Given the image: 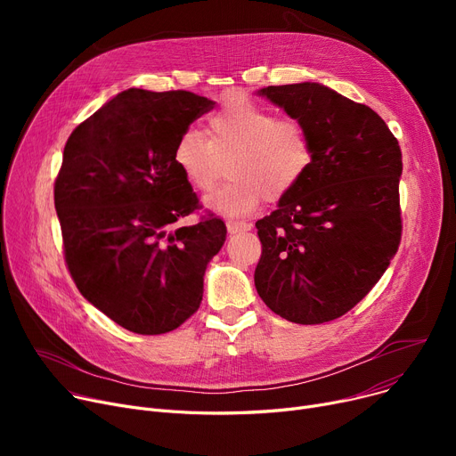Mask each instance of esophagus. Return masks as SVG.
I'll list each match as a JSON object with an SVG mask.
<instances>
[{
	"mask_svg": "<svg viewBox=\"0 0 456 456\" xmlns=\"http://www.w3.org/2000/svg\"><path fill=\"white\" fill-rule=\"evenodd\" d=\"M227 231H229L231 234L246 232V231H251V224H248V222H236V220H229V222H227Z\"/></svg>",
	"mask_w": 456,
	"mask_h": 456,
	"instance_id": "1",
	"label": "esophagus"
}]
</instances>
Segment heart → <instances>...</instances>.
<instances>
[{"label":"heart","instance_id":"heart-1","mask_svg":"<svg viewBox=\"0 0 456 456\" xmlns=\"http://www.w3.org/2000/svg\"><path fill=\"white\" fill-rule=\"evenodd\" d=\"M207 136L184 131L174 148V164L196 191H208L231 157L222 188L207 207L224 216H244L262 201H279L303 181L313 164V142L294 118H277L248 98H231L207 122Z\"/></svg>","mask_w":456,"mask_h":456}]
</instances>
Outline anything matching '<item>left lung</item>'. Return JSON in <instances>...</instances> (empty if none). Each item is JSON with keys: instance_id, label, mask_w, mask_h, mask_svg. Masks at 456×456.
<instances>
[{"instance_id": "left-lung-1", "label": "left lung", "mask_w": 456, "mask_h": 456, "mask_svg": "<svg viewBox=\"0 0 456 456\" xmlns=\"http://www.w3.org/2000/svg\"><path fill=\"white\" fill-rule=\"evenodd\" d=\"M306 127L313 164L255 225L260 299L301 325L344 316L390 266L401 242L397 138L375 110L320 83L258 90Z\"/></svg>"}]
</instances>
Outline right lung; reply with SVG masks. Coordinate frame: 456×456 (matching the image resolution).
I'll return each mask as SVG.
<instances>
[{"mask_svg":"<svg viewBox=\"0 0 456 456\" xmlns=\"http://www.w3.org/2000/svg\"><path fill=\"white\" fill-rule=\"evenodd\" d=\"M214 102L186 90L118 94L69 134L55 179L64 258L83 297L136 334L183 325L203 299V275L225 224L200 208L174 164L177 138Z\"/></svg>","mask_w":456,"mask_h":456,"instance_id":"obj_1","label":"right lung"}]
</instances>
